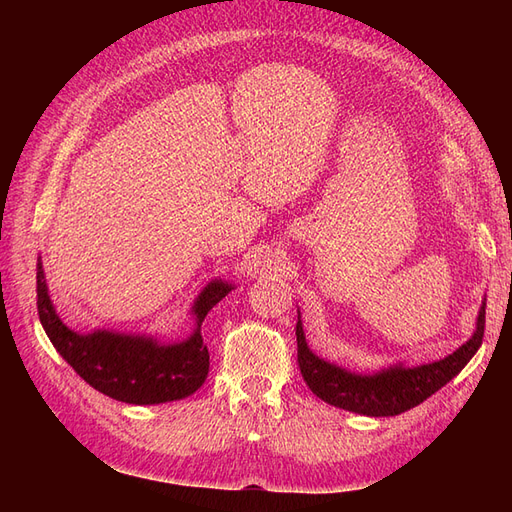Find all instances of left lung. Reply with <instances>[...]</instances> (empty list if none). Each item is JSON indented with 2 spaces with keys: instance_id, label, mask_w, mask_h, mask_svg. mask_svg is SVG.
Segmentation results:
<instances>
[{
  "instance_id": "1",
  "label": "left lung",
  "mask_w": 512,
  "mask_h": 512,
  "mask_svg": "<svg viewBox=\"0 0 512 512\" xmlns=\"http://www.w3.org/2000/svg\"><path fill=\"white\" fill-rule=\"evenodd\" d=\"M485 301L476 318V331L453 354L427 365H391L376 374H354L320 359L305 342L301 316L297 322V359L305 384L327 404L365 416H395L440 391L470 363L485 335Z\"/></svg>"
}]
</instances>
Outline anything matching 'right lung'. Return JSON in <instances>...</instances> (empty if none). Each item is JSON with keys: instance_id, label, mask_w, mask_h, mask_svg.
Wrapping results in <instances>:
<instances>
[{"instance_id": "right-lung-1", "label": "right lung", "mask_w": 512, "mask_h": 512, "mask_svg": "<svg viewBox=\"0 0 512 512\" xmlns=\"http://www.w3.org/2000/svg\"><path fill=\"white\" fill-rule=\"evenodd\" d=\"M232 290V284L213 280L192 305L194 333L177 344H160L147 335L94 331L81 335L68 329L57 316L46 288L38 258L36 292L38 316L55 350L96 391L123 404L153 406L196 393L209 374V350L203 344L200 324L209 309Z\"/></svg>"}]
</instances>
